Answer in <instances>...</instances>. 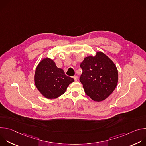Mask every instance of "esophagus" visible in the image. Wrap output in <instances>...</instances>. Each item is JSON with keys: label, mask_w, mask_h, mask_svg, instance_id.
Segmentation results:
<instances>
[{"label": "esophagus", "mask_w": 146, "mask_h": 146, "mask_svg": "<svg viewBox=\"0 0 146 146\" xmlns=\"http://www.w3.org/2000/svg\"><path fill=\"white\" fill-rule=\"evenodd\" d=\"M73 78L74 79L75 81H77L78 80V77L77 76H73Z\"/></svg>", "instance_id": "1"}]
</instances>
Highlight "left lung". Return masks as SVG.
<instances>
[{"instance_id": "8db88e82", "label": "left lung", "mask_w": 146, "mask_h": 146, "mask_svg": "<svg viewBox=\"0 0 146 146\" xmlns=\"http://www.w3.org/2000/svg\"><path fill=\"white\" fill-rule=\"evenodd\" d=\"M80 80L86 94L94 101L101 102L114 91L118 81L117 68L113 60L100 51L86 57L80 64Z\"/></svg>"}]
</instances>
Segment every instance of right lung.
Wrapping results in <instances>:
<instances>
[{
	"label": "right lung",
	"mask_w": 146,
	"mask_h": 146,
	"mask_svg": "<svg viewBox=\"0 0 146 146\" xmlns=\"http://www.w3.org/2000/svg\"><path fill=\"white\" fill-rule=\"evenodd\" d=\"M74 80L65 75L50 58H44L37 66L34 75L35 84L44 97L55 99L64 94Z\"/></svg>",
	"instance_id": "right-lung-1"
}]
</instances>
